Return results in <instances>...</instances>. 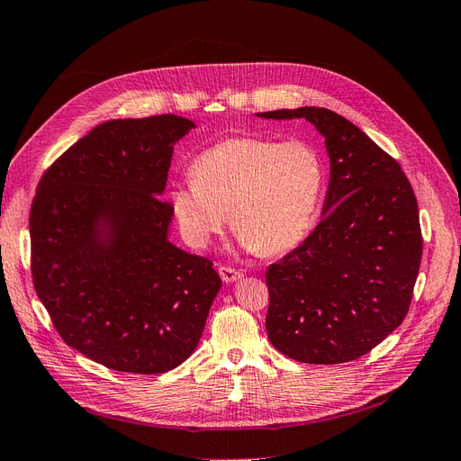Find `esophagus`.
Returning <instances> with one entry per match:
<instances>
[{
	"label": "esophagus",
	"instance_id": "esophagus-1",
	"mask_svg": "<svg viewBox=\"0 0 461 461\" xmlns=\"http://www.w3.org/2000/svg\"><path fill=\"white\" fill-rule=\"evenodd\" d=\"M218 274H220V277H221V281H224V283H235V281H240V279L245 277L243 271L233 269V267H226V266H220L218 267Z\"/></svg>",
	"mask_w": 461,
	"mask_h": 461
}]
</instances>
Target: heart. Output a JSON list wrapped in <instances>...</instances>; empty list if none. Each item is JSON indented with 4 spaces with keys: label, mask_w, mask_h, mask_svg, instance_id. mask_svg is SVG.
Segmentation results:
<instances>
[{
    "label": "heart",
    "mask_w": 461,
    "mask_h": 461,
    "mask_svg": "<svg viewBox=\"0 0 461 461\" xmlns=\"http://www.w3.org/2000/svg\"><path fill=\"white\" fill-rule=\"evenodd\" d=\"M322 182L325 167L312 144L231 136L199 153L192 182L170 187L168 203L192 245L207 247L230 216L243 249L274 257L308 233Z\"/></svg>",
    "instance_id": "b5f03b06"
}]
</instances>
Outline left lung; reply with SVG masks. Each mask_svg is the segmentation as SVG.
<instances>
[{"mask_svg":"<svg viewBox=\"0 0 461 461\" xmlns=\"http://www.w3.org/2000/svg\"><path fill=\"white\" fill-rule=\"evenodd\" d=\"M325 139L330 182L313 233L266 271L269 342L291 359L339 365L376 348L411 308L421 260L418 201L399 163L344 115L302 106Z\"/></svg>","mask_w":461,"mask_h":461,"instance_id":"left-lung-1","label":"left lung"}]
</instances>
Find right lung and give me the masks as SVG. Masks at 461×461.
Returning a JSON list of instances; mask_svg holds the SVG:
<instances>
[{"mask_svg": "<svg viewBox=\"0 0 461 461\" xmlns=\"http://www.w3.org/2000/svg\"><path fill=\"white\" fill-rule=\"evenodd\" d=\"M192 129L173 113L100 123L47 170L32 203L36 293L64 342L112 370L182 365L221 286L211 260L168 240L175 212L161 195Z\"/></svg>", "mask_w": 461, "mask_h": 461, "instance_id": "add662e5", "label": "right lung"}]
</instances>
